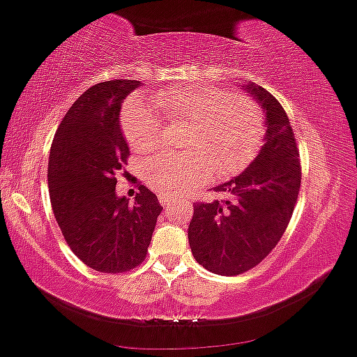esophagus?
Instances as JSON below:
<instances>
[{"label": "esophagus", "mask_w": 357, "mask_h": 357, "mask_svg": "<svg viewBox=\"0 0 357 357\" xmlns=\"http://www.w3.org/2000/svg\"><path fill=\"white\" fill-rule=\"evenodd\" d=\"M160 202H162V206H163V208H168V206L172 204V199L165 197V195H160Z\"/></svg>", "instance_id": "obj_1"}]
</instances>
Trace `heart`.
<instances>
[{"label": "heart", "instance_id": "b5f03b06", "mask_svg": "<svg viewBox=\"0 0 357 357\" xmlns=\"http://www.w3.org/2000/svg\"><path fill=\"white\" fill-rule=\"evenodd\" d=\"M149 102L170 121L187 122L182 139L187 151L163 153L148 163L149 185L168 197L206 182L213 168L218 175L241 170L264 139L262 109L247 95L218 86H168L153 91ZM152 107L143 98H131L122 110V131L136 153L155 149L162 136Z\"/></svg>", "mask_w": 357, "mask_h": 357}]
</instances>
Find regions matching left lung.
<instances>
[{"label":"left lung","instance_id":"left-lung-1","mask_svg":"<svg viewBox=\"0 0 357 357\" xmlns=\"http://www.w3.org/2000/svg\"><path fill=\"white\" fill-rule=\"evenodd\" d=\"M264 112V144L250 165L214 187L223 201L199 202L189 225V245L204 269L236 275L262 262L281 240L296 204L301 168L293 129L281 103L260 85H240Z\"/></svg>","mask_w":357,"mask_h":357}]
</instances>
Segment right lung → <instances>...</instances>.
<instances>
[{
	"mask_svg": "<svg viewBox=\"0 0 357 357\" xmlns=\"http://www.w3.org/2000/svg\"><path fill=\"white\" fill-rule=\"evenodd\" d=\"M141 85L112 79L88 88L61 121L49 155V194L64 240L82 262L107 274L143 262L163 209L144 185L132 202L116 192V174L129 156L122 102Z\"/></svg>",
	"mask_w": 357,
	"mask_h": 357,
	"instance_id": "add662e5",
	"label": "right lung"
}]
</instances>
